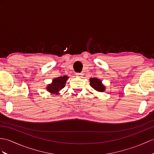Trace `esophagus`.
Masks as SVG:
<instances>
[{"label":"esophagus","mask_w":154,"mask_h":154,"mask_svg":"<svg viewBox=\"0 0 154 154\" xmlns=\"http://www.w3.org/2000/svg\"><path fill=\"white\" fill-rule=\"evenodd\" d=\"M75 74H76V76L78 77H82V76H83V74L81 72H76Z\"/></svg>","instance_id":"34e87169"}]
</instances>
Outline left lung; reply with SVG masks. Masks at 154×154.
<instances>
[{"label": "left lung", "mask_w": 154, "mask_h": 154, "mask_svg": "<svg viewBox=\"0 0 154 154\" xmlns=\"http://www.w3.org/2000/svg\"><path fill=\"white\" fill-rule=\"evenodd\" d=\"M90 81V85L91 87L95 89L96 91H99V92H103L104 91V89H105V88L104 86L102 84V82H101L100 80L97 79V78H91L89 80Z\"/></svg>", "instance_id": "obj_1"}]
</instances>
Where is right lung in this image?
Listing matches in <instances>:
<instances>
[{"mask_svg":"<svg viewBox=\"0 0 154 154\" xmlns=\"http://www.w3.org/2000/svg\"><path fill=\"white\" fill-rule=\"evenodd\" d=\"M68 79V76H60L53 80L52 83L48 85L47 90L51 93H57L60 90L64 88L66 81Z\"/></svg>","mask_w":154,"mask_h":154,"instance_id":"right-lung-1","label":"right lung"}]
</instances>
